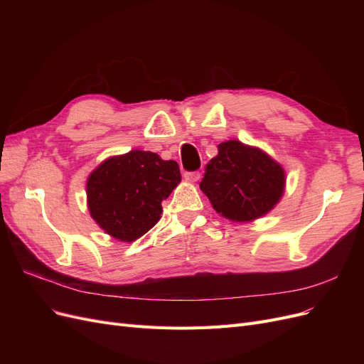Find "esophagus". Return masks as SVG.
I'll use <instances>...</instances> for the list:
<instances>
[{"instance_id": "esophagus-1", "label": "esophagus", "mask_w": 364, "mask_h": 364, "mask_svg": "<svg viewBox=\"0 0 364 364\" xmlns=\"http://www.w3.org/2000/svg\"><path fill=\"white\" fill-rule=\"evenodd\" d=\"M183 178H185V181H188V182H197L200 179V173L199 171H186L183 174Z\"/></svg>"}]
</instances>
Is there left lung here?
<instances>
[{"instance_id": "1", "label": "left lung", "mask_w": 364, "mask_h": 364, "mask_svg": "<svg viewBox=\"0 0 364 364\" xmlns=\"http://www.w3.org/2000/svg\"><path fill=\"white\" fill-rule=\"evenodd\" d=\"M285 170L266 151L229 139L206 165L200 190L215 211L235 223L269 214L285 191Z\"/></svg>"}]
</instances>
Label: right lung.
<instances>
[{"label": "right lung", "mask_w": 364, "mask_h": 364, "mask_svg": "<svg viewBox=\"0 0 364 364\" xmlns=\"http://www.w3.org/2000/svg\"><path fill=\"white\" fill-rule=\"evenodd\" d=\"M181 179L176 161L130 150L105 159L91 171L86 181L87 209L107 235L132 243L159 222L161 203Z\"/></svg>", "instance_id": "add662e5"}]
</instances>
